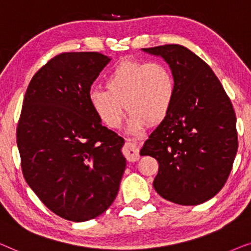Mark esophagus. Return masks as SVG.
Wrapping results in <instances>:
<instances>
[{"label":"esophagus","mask_w":251,"mask_h":251,"mask_svg":"<svg viewBox=\"0 0 251 251\" xmlns=\"http://www.w3.org/2000/svg\"><path fill=\"white\" fill-rule=\"evenodd\" d=\"M124 155H125L126 159H127L128 162H136V160L140 158L138 148H136L134 143L129 141L126 142L125 147H124Z\"/></svg>","instance_id":"esophagus-1"}]
</instances>
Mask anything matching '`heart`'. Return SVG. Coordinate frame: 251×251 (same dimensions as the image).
<instances>
[{
    "mask_svg": "<svg viewBox=\"0 0 251 251\" xmlns=\"http://www.w3.org/2000/svg\"><path fill=\"white\" fill-rule=\"evenodd\" d=\"M106 91L92 89L89 104L110 128L122 125L125 106L129 112L127 129L139 133L163 122L176 100V85L168 66L160 62L123 61L105 78Z\"/></svg>",
    "mask_w": 251,
    "mask_h": 251,
    "instance_id": "heart-1",
    "label": "heart"
}]
</instances>
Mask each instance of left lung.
Returning <instances> with one entry per match:
<instances>
[{"label":"left lung","mask_w":251,"mask_h":251,"mask_svg":"<svg viewBox=\"0 0 251 251\" xmlns=\"http://www.w3.org/2000/svg\"><path fill=\"white\" fill-rule=\"evenodd\" d=\"M168 63L176 79L171 111L143 145L158 162L153 188L180 205L208 201L225 185L238 151L236 117L211 68L179 45L143 48Z\"/></svg>","instance_id":"1"}]
</instances>
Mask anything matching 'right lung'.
<instances>
[{
	"label": "right lung",
	"instance_id": "right-lung-1",
	"mask_svg": "<svg viewBox=\"0 0 251 251\" xmlns=\"http://www.w3.org/2000/svg\"><path fill=\"white\" fill-rule=\"evenodd\" d=\"M110 61L99 52L57 55L35 73L23 102L17 128L23 175L47 208L71 222L102 215L126 168L125 141L102 126L88 100Z\"/></svg>",
	"mask_w": 251,
	"mask_h": 251
}]
</instances>
